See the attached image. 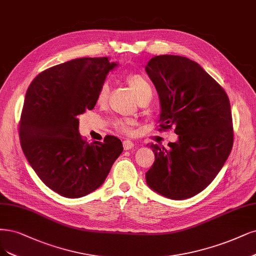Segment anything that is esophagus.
Returning a JSON list of instances; mask_svg holds the SVG:
<instances>
[{
    "label": "esophagus",
    "mask_w": 256,
    "mask_h": 256,
    "mask_svg": "<svg viewBox=\"0 0 256 256\" xmlns=\"http://www.w3.org/2000/svg\"><path fill=\"white\" fill-rule=\"evenodd\" d=\"M122 146H124L125 150H130V149L134 147V144L130 140H122Z\"/></svg>",
    "instance_id": "34e87169"
}]
</instances>
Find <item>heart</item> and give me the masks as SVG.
Masks as SVG:
<instances>
[{
  "mask_svg": "<svg viewBox=\"0 0 256 256\" xmlns=\"http://www.w3.org/2000/svg\"><path fill=\"white\" fill-rule=\"evenodd\" d=\"M127 82L130 86V88L136 94L138 100H140L143 98L152 96V88L147 80V78L140 74H130L127 77ZM109 95V84L108 82H104L100 86V89L98 94V102H104L108 98ZM116 128L122 132H129L130 131V122L128 120H122L116 122Z\"/></svg>",
  "mask_w": 256,
  "mask_h": 256,
  "instance_id": "b5f03b06",
  "label": "heart"
}]
</instances>
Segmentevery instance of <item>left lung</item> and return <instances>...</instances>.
<instances>
[{"label": "left lung", "mask_w": 256, "mask_h": 256, "mask_svg": "<svg viewBox=\"0 0 256 256\" xmlns=\"http://www.w3.org/2000/svg\"><path fill=\"white\" fill-rule=\"evenodd\" d=\"M145 71L160 98V126L174 127L170 149L148 144L156 160L146 174L149 188L172 200L197 195L222 168L233 146L230 100L195 61L154 56Z\"/></svg>", "instance_id": "obj_1"}]
</instances>
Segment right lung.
<instances>
[{
	"mask_svg": "<svg viewBox=\"0 0 256 256\" xmlns=\"http://www.w3.org/2000/svg\"><path fill=\"white\" fill-rule=\"evenodd\" d=\"M118 66L109 57L77 58L52 66L32 82L20 122L22 150L50 190L80 198L104 182L122 152L116 136L88 143L78 131V116L92 110L108 73Z\"/></svg>",
	"mask_w": 256,
	"mask_h": 256,
	"instance_id": "obj_1",
	"label": "right lung"
}]
</instances>
